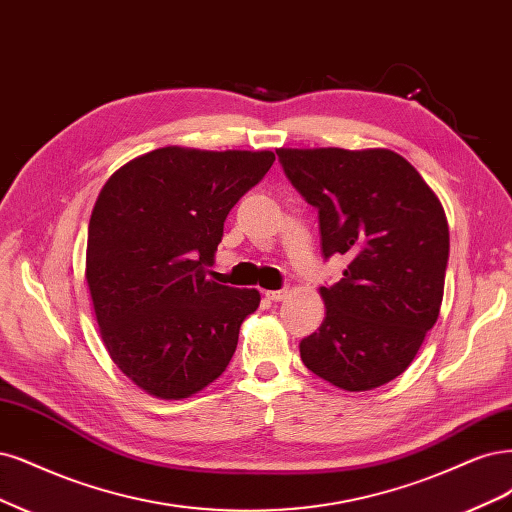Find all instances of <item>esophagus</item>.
Here are the masks:
<instances>
[{"label":"esophagus","mask_w":512,"mask_h":512,"mask_svg":"<svg viewBox=\"0 0 512 512\" xmlns=\"http://www.w3.org/2000/svg\"><path fill=\"white\" fill-rule=\"evenodd\" d=\"M288 294H290L288 288H284V290H267V292H264V296H267L269 301H273V303L284 301V298H288Z\"/></svg>","instance_id":"1"}]
</instances>
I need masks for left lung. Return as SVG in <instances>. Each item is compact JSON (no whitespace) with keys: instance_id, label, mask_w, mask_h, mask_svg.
<instances>
[{"instance_id":"obj_1","label":"left lung","mask_w":512,"mask_h":512,"mask_svg":"<svg viewBox=\"0 0 512 512\" xmlns=\"http://www.w3.org/2000/svg\"><path fill=\"white\" fill-rule=\"evenodd\" d=\"M275 152L317 209L324 258H349L337 284L320 288L326 317L298 345L301 360L341 390H375L409 368L438 320L449 260L445 209L394 150Z\"/></svg>"}]
</instances>
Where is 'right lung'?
Masks as SVG:
<instances>
[{
	"instance_id": "obj_1",
	"label": "right lung",
	"mask_w": 512,
	"mask_h": 512,
	"mask_svg": "<svg viewBox=\"0 0 512 512\" xmlns=\"http://www.w3.org/2000/svg\"><path fill=\"white\" fill-rule=\"evenodd\" d=\"M269 150L158 148L116 169L95 201L86 284L114 364L154 398L182 400L231 362L260 292L207 279L233 205Z\"/></svg>"
}]
</instances>
